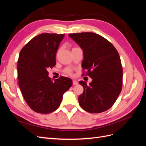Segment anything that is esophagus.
<instances>
[{"mask_svg":"<svg viewBox=\"0 0 146 146\" xmlns=\"http://www.w3.org/2000/svg\"><path fill=\"white\" fill-rule=\"evenodd\" d=\"M77 84H78V82L77 80H73V85H77Z\"/></svg>","mask_w":146,"mask_h":146,"instance_id":"1","label":"esophagus"}]
</instances>
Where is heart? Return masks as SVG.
<instances>
[{
    "label": "heart",
    "mask_w": 146,
    "mask_h": 146,
    "mask_svg": "<svg viewBox=\"0 0 146 146\" xmlns=\"http://www.w3.org/2000/svg\"><path fill=\"white\" fill-rule=\"evenodd\" d=\"M75 48H76V47H75ZM64 72L66 74L69 75V76H72V75H73V69L71 68H66L64 70Z\"/></svg>",
    "instance_id": "obj_1"
}]
</instances>
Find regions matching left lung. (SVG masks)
Returning a JSON list of instances; mask_svg holds the SVG:
<instances>
[{
  "mask_svg": "<svg viewBox=\"0 0 146 146\" xmlns=\"http://www.w3.org/2000/svg\"><path fill=\"white\" fill-rule=\"evenodd\" d=\"M69 36L82 48V67L92 79L89 85L79 82L84 89L78 97L79 104L88 113L107 111L122 90V68L117 50L107 39L94 33H70Z\"/></svg>",
  "mask_w": 146,
  "mask_h": 146,
  "instance_id": "1",
  "label": "left lung"
}]
</instances>
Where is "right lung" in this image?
<instances>
[{"instance_id":"obj_1","label":"right lung","mask_w":146,"mask_h":146,"mask_svg":"<svg viewBox=\"0 0 146 146\" xmlns=\"http://www.w3.org/2000/svg\"><path fill=\"white\" fill-rule=\"evenodd\" d=\"M64 34L41 33L22 48L17 61L18 83L24 99L34 111L48 114L59 107L63 95L72 85L68 77L54 82L48 68L56 64V54Z\"/></svg>"}]
</instances>
